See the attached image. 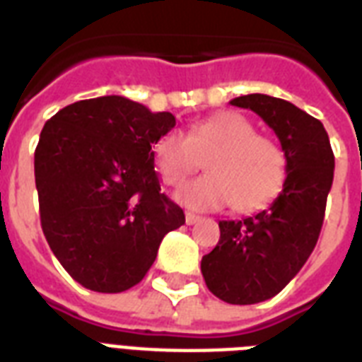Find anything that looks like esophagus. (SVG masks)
Instances as JSON below:
<instances>
[{
    "instance_id": "34e87169",
    "label": "esophagus",
    "mask_w": 362,
    "mask_h": 362,
    "mask_svg": "<svg viewBox=\"0 0 362 362\" xmlns=\"http://www.w3.org/2000/svg\"><path fill=\"white\" fill-rule=\"evenodd\" d=\"M197 221H201V216L193 214V212H186V223H187V226H195Z\"/></svg>"
}]
</instances>
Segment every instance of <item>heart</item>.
Instances as JSON below:
<instances>
[{"label": "heart", "instance_id": "obj_1", "mask_svg": "<svg viewBox=\"0 0 362 362\" xmlns=\"http://www.w3.org/2000/svg\"><path fill=\"white\" fill-rule=\"evenodd\" d=\"M209 175L176 192L178 203L195 210L231 204L240 214L269 206L280 195L287 175V156L270 136L257 135L238 112H218L187 129L167 131L153 144V163L167 186H180L201 167Z\"/></svg>", "mask_w": 362, "mask_h": 362}]
</instances>
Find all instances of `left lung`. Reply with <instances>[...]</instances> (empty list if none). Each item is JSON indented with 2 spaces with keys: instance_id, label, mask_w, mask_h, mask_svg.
Returning a JSON list of instances; mask_svg holds the SVG:
<instances>
[{
  "instance_id": "left-lung-1",
  "label": "left lung",
  "mask_w": 362,
  "mask_h": 362,
  "mask_svg": "<svg viewBox=\"0 0 362 362\" xmlns=\"http://www.w3.org/2000/svg\"><path fill=\"white\" fill-rule=\"evenodd\" d=\"M231 105L250 109L274 131L287 156L284 189L267 210L220 221V242L201 261L206 287L229 304H255L284 289L314 252L334 176L325 127L284 99L250 93Z\"/></svg>"
}]
</instances>
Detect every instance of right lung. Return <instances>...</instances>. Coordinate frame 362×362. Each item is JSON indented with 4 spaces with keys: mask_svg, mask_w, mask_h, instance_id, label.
<instances>
[{
    "mask_svg": "<svg viewBox=\"0 0 362 362\" xmlns=\"http://www.w3.org/2000/svg\"><path fill=\"white\" fill-rule=\"evenodd\" d=\"M170 112L122 95L84 99L45 124L35 148V186L48 246L73 280L98 293L136 286L159 244L186 223L153 170Z\"/></svg>",
    "mask_w": 362,
    "mask_h": 362,
    "instance_id": "right-lung-1",
    "label": "right lung"
}]
</instances>
